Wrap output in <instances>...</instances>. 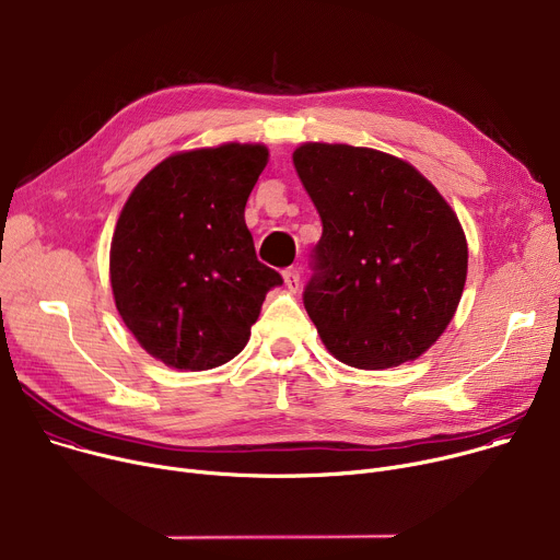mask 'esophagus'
Instances as JSON below:
<instances>
[{"label":"esophagus","mask_w":560,"mask_h":560,"mask_svg":"<svg viewBox=\"0 0 560 560\" xmlns=\"http://www.w3.org/2000/svg\"><path fill=\"white\" fill-rule=\"evenodd\" d=\"M283 281H285V288H288L290 292H296V290H299V283H301L299 270H296V268H288V270L283 272Z\"/></svg>","instance_id":"1"}]
</instances>
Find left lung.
<instances>
[{
  "label": "left lung",
  "instance_id": "obj_1",
  "mask_svg": "<svg viewBox=\"0 0 560 560\" xmlns=\"http://www.w3.org/2000/svg\"><path fill=\"white\" fill-rule=\"evenodd\" d=\"M292 163L324 225L303 290L324 346L364 371L418 360L465 290L455 212L413 165L377 149L306 142Z\"/></svg>",
  "mask_w": 560,
  "mask_h": 560
}]
</instances>
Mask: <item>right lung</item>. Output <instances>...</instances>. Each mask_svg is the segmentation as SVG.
Masks as SVG:
<instances>
[{"label": "right lung", "mask_w": 560, "mask_h": 560, "mask_svg": "<svg viewBox=\"0 0 560 560\" xmlns=\"http://www.w3.org/2000/svg\"><path fill=\"white\" fill-rule=\"evenodd\" d=\"M268 163L264 144L183 151L151 170L120 212L109 272L138 343L178 371H208L245 348L266 294L281 285L245 225Z\"/></svg>", "instance_id": "1"}]
</instances>
